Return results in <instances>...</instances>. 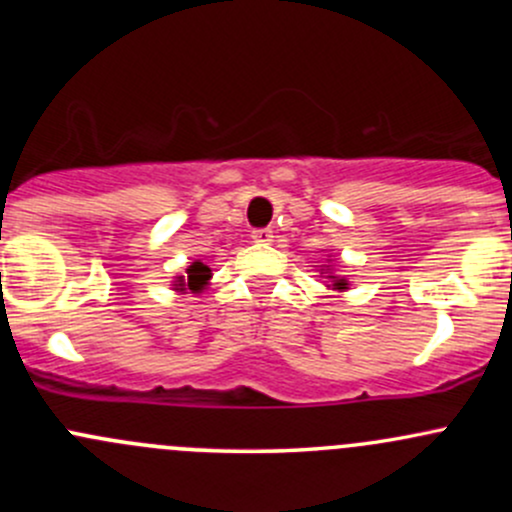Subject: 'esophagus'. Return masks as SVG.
Masks as SVG:
<instances>
[{"instance_id":"1","label":"esophagus","mask_w":512,"mask_h":512,"mask_svg":"<svg viewBox=\"0 0 512 512\" xmlns=\"http://www.w3.org/2000/svg\"><path fill=\"white\" fill-rule=\"evenodd\" d=\"M252 242H255V245H270L272 242V230L270 227H262V230H252Z\"/></svg>"}]
</instances>
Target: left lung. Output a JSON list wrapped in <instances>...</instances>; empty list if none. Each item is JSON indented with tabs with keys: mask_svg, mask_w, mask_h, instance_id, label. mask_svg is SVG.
I'll return each instance as SVG.
<instances>
[{
	"mask_svg": "<svg viewBox=\"0 0 512 512\" xmlns=\"http://www.w3.org/2000/svg\"><path fill=\"white\" fill-rule=\"evenodd\" d=\"M329 257H332V255H329ZM319 275L327 277V289H334V292H347V289H349V280H347V277L337 275L332 260H327L324 265H319Z\"/></svg>",
	"mask_w": 512,
	"mask_h": 512,
	"instance_id": "obj_1",
	"label": "left lung"
}]
</instances>
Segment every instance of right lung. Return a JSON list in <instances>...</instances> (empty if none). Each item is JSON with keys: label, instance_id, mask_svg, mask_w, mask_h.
<instances>
[{"label": "right lung", "instance_id": "obj_1", "mask_svg": "<svg viewBox=\"0 0 512 512\" xmlns=\"http://www.w3.org/2000/svg\"><path fill=\"white\" fill-rule=\"evenodd\" d=\"M210 280H213V270H210L208 265H203L200 260H195V262H190L188 270H185V275L175 277L173 289L178 294H188V292L200 294L205 287L210 285Z\"/></svg>", "mask_w": 512, "mask_h": 512}]
</instances>
